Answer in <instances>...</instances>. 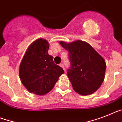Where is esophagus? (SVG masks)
<instances>
[{
  "mask_svg": "<svg viewBox=\"0 0 122 122\" xmlns=\"http://www.w3.org/2000/svg\"><path fill=\"white\" fill-rule=\"evenodd\" d=\"M59 66H61V67H62V68H63V69H64V64H63V63H61V64H59Z\"/></svg>",
  "mask_w": 122,
  "mask_h": 122,
  "instance_id": "esophagus-1",
  "label": "esophagus"
}]
</instances>
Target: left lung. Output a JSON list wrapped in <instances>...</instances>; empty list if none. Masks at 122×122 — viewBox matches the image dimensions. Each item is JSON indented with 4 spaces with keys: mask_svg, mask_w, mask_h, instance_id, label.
I'll use <instances>...</instances> for the list:
<instances>
[{
    "mask_svg": "<svg viewBox=\"0 0 122 122\" xmlns=\"http://www.w3.org/2000/svg\"><path fill=\"white\" fill-rule=\"evenodd\" d=\"M69 52L70 67L67 71L74 90L82 96L96 92L105 77V60L89 44L77 40L71 43L60 41Z\"/></svg>",
    "mask_w": 122,
    "mask_h": 122,
    "instance_id": "obj_1",
    "label": "left lung"
}]
</instances>
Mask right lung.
<instances>
[{"label":"right lung","mask_w":122,"mask_h":122,"mask_svg":"<svg viewBox=\"0 0 122 122\" xmlns=\"http://www.w3.org/2000/svg\"><path fill=\"white\" fill-rule=\"evenodd\" d=\"M48 42L39 38L31 43L20 63L21 81L30 92L45 95L54 87L64 70L48 53Z\"/></svg>","instance_id":"right-lung-1"}]
</instances>
